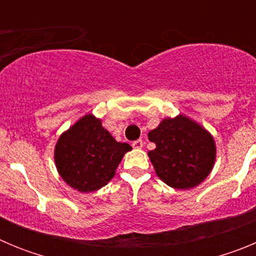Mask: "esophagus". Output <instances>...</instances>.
<instances>
[{"instance_id":"34e87169","label":"esophagus","mask_w":256,"mask_h":256,"mask_svg":"<svg viewBox=\"0 0 256 256\" xmlns=\"http://www.w3.org/2000/svg\"><path fill=\"white\" fill-rule=\"evenodd\" d=\"M132 146L134 148H144V142H142V140H137V141L133 142Z\"/></svg>"}]
</instances>
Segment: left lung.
Wrapping results in <instances>:
<instances>
[{
  "label": "left lung",
  "instance_id": "obj_1",
  "mask_svg": "<svg viewBox=\"0 0 256 256\" xmlns=\"http://www.w3.org/2000/svg\"><path fill=\"white\" fill-rule=\"evenodd\" d=\"M156 148L148 151L158 177L168 186L187 190L200 184L216 162V144L200 124L178 115L148 132Z\"/></svg>",
  "mask_w": 256,
  "mask_h": 256
}]
</instances>
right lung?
Instances as JSON below:
<instances>
[{
	"mask_svg": "<svg viewBox=\"0 0 256 256\" xmlns=\"http://www.w3.org/2000/svg\"><path fill=\"white\" fill-rule=\"evenodd\" d=\"M130 150L128 144L115 141L100 119L88 114L60 136L55 148L56 168L70 187L92 192L110 182L124 154Z\"/></svg>",
	"mask_w": 256,
	"mask_h": 256,
	"instance_id": "add662e5",
	"label": "right lung"
}]
</instances>
